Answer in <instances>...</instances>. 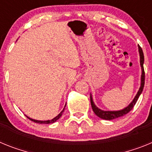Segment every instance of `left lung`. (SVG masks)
<instances>
[{"label":"left lung","instance_id":"1","mask_svg":"<svg viewBox=\"0 0 152 152\" xmlns=\"http://www.w3.org/2000/svg\"><path fill=\"white\" fill-rule=\"evenodd\" d=\"M138 53H139V56H140V65H141V68H142V76H141V85H140L139 89H138V92H137L136 96H134V98L133 99L132 101L130 102L128 106H126L124 109H121V110L118 111H105L102 109H100L94 103L93 99H92V94L90 93V102H91V105H92V109L94 112L95 114L96 115L99 117L100 118L105 120H113L115 118H117L118 117L123 116L129 113L132 109H133L134 105L136 103L137 100H138V97L140 95L142 94V91H143L144 86H145V71H144V53L142 51V49L138 46Z\"/></svg>","mask_w":152,"mask_h":152}]
</instances>
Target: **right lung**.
<instances>
[{"instance_id": "1", "label": "right lung", "mask_w": 152, "mask_h": 152, "mask_svg": "<svg viewBox=\"0 0 152 152\" xmlns=\"http://www.w3.org/2000/svg\"><path fill=\"white\" fill-rule=\"evenodd\" d=\"M65 107H66V105H65ZM65 107H64V109H65ZM64 109L62 110L61 113H60V114L58 115H56L55 118H53V119L51 120H46V121H41V120H36V119H34V118H30V117H28V116H27V118H29L30 120H31V121H33V122H37V123H39V124H52V123H54L55 122H56L59 118H60L62 116V115H63V111H64Z\"/></svg>"}]
</instances>
